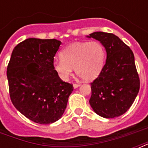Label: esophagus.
Here are the masks:
<instances>
[{
	"instance_id": "1",
	"label": "esophagus",
	"mask_w": 148,
	"mask_h": 148,
	"mask_svg": "<svg viewBox=\"0 0 148 148\" xmlns=\"http://www.w3.org/2000/svg\"><path fill=\"white\" fill-rule=\"evenodd\" d=\"M79 86H80V85H79V84H77V83H74V85H73V86H74V89H76V88H77V87Z\"/></svg>"
}]
</instances>
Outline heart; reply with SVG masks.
<instances>
[{"label": "heart", "mask_w": 148, "mask_h": 148, "mask_svg": "<svg viewBox=\"0 0 148 148\" xmlns=\"http://www.w3.org/2000/svg\"><path fill=\"white\" fill-rule=\"evenodd\" d=\"M61 59L55 60L53 66L62 80L69 79L74 68L83 80L95 79L101 72L106 51L102 44L97 41L74 42L60 52Z\"/></svg>", "instance_id": "heart-1"}]
</instances>
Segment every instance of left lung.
I'll return each mask as SVG.
<instances>
[{
  "instance_id": "1",
  "label": "left lung",
  "mask_w": 148,
  "mask_h": 148,
  "mask_svg": "<svg viewBox=\"0 0 148 148\" xmlns=\"http://www.w3.org/2000/svg\"><path fill=\"white\" fill-rule=\"evenodd\" d=\"M87 37L100 41L107 53L101 72L91 82L90 106L104 118L121 116L133 104L140 90L133 52L114 34L96 32Z\"/></svg>"
}]
</instances>
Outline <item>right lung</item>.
<instances>
[{
    "label": "right lung",
    "instance_id": "obj_1",
    "mask_svg": "<svg viewBox=\"0 0 148 148\" xmlns=\"http://www.w3.org/2000/svg\"><path fill=\"white\" fill-rule=\"evenodd\" d=\"M61 42L29 38L16 46L7 67L9 95L15 108L41 124L62 117L74 87L58 77L54 57Z\"/></svg>",
    "mask_w": 148,
    "mask_h": 148
}]
</instances>
